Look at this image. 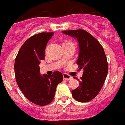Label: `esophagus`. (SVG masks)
I'll list each match as a JSON object with an SVG mask.
<instances>
[{"label":"esophagus","mask_w":125,"mask_h":125,"mask_svg":"<svg viewBox=\"0 0 125 125\" xmlns=\"http://www.w3.org/2000/svg\"><path fill=\"white\" fill-rule=\"evenodd\" d=\"M73 79V77L72 76H69V75H68V74H63V79H64V80H71V79Z\"/></svg>","instance_id":"obj_1"}]
</instances>
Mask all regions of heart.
Listing matches in <instances>:
<instances>
[{"label":"heart","mask_w":125,"mask_h":125,"mask_svg":"<svg viewBox=\"0 0 125 125\" xmlns=\"http://www.w3.org/2000/svg\"><path fill=\"white\" fill-rule=\"evenodd\" d=\"M66 42H70V41H66Z\"/></svg>","instance_id":"b5f03b06"}]
</instances>
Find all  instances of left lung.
Listing matches in <instances>:
<instances>
[{
	"label": "left lung",
	"mask_w": 125,
	"mask_h": 125,
	"mask_svg": "<svg viewBox=\"0 0 125 125\" xmlns=\"http://www.w3.org/2000/svg\"><path fill=\"white\" fill-rule=\"evenodd\" d=\"M62 32L78 41L79 52L76 63L79 69H83L81 80L78 79L79 86L71 91L73 97L79 102H88L100 93L108 74V61L103 47L84 30Z\"/></svg>",
	"instance_id": "8db88e82"
}]
</instances>
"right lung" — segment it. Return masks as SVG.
Segmentation results:
<instances>
[{
    "mask_svg": "<svg viewBox=\"0 0 125 125\" xmlns=\"http://www.w3.org/2000/svg\"><path fill=\"white\" fill-rule=\"evenodd\" d=\"M54 32H41L29 38L21 46L14 64L19 88L30 101L39 106L49 104L54 98L62 74L55 71L51 76L40 74L39 64L44 59L47 43Z\"/></svg>",
    "mask_w": 125,
    "mask_h": 125,
    "instance_id": "obj_1",
    "label": "right lung"
}]
</instances>
